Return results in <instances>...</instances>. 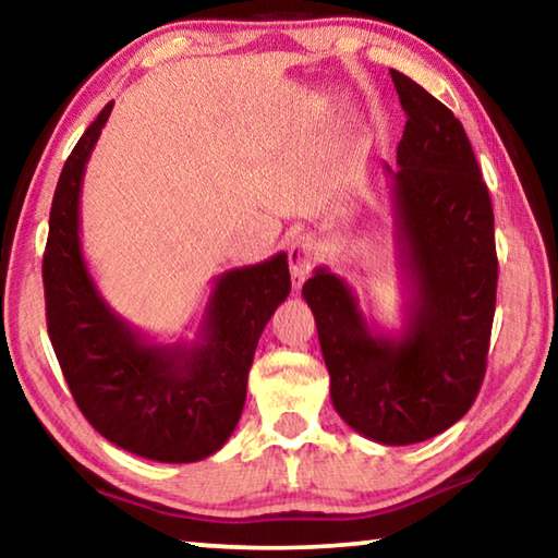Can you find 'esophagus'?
I'll use <instances>...</instances> for the list:
<instances>
[{"instance_id":"obj_1","label":"esophagus","mask_w":558,"mask_h":558,"mask_svg":"<svg viewBox=\"0 0 558 558\" xmlns=\"http://www.w3.org/2000/svg\"><path fill=\"white\" fill-rule=\"evenodd\" d=\"M288 260H290L292 286L300 288L315 268V260H317L315 241L310 239V235H298V239L292 241L290 248H288Z\"/></svg>"}]
</instances>
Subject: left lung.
Returning a JSON list of instances; mask_svg holds the SVG:
<instances>
[{
    "mask_svg": "<svg viewBox=\"0 0 558 558\" xmlns=\"http://www.w3.org/2000/svg\"><path fill=\"white\" fill-rule=\"evenodd\" d=\"M405 112L391 172L396 251L405 298L399 335L366 323L356 292L319 266L302 286L349 428L384 446L438 436L485 379L497 295L495 214L460 120L409 75L391 71Z\"/></svg>",
    "mask_w": 558,
    "mask_h": 558,
    "instance_id": "8db88e82",
    "label": "left lung"
}]
</instances>
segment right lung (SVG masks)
Returning <instances> with one entry per match:
<instances>
[{
	"mask_svg": "<svg viewBox=\"0 0 558 558\" xmlns=\"http://www.w3.org/2000/svg\"><path fill=\"white\" fill-rule=\"evenodd\" d=\"M112 102L65 159L44 253L46 325L81 413L118 448L196 462L231 438L258 339L290 295L286 253L221 272L192 344H157L116 315L81 251V186Z\"/></svg>",
	"mask_w": 558,
	"mask_h": 558,
	"instance_id": "add662e5",
	"label": "right lung"
}]
</instances>
